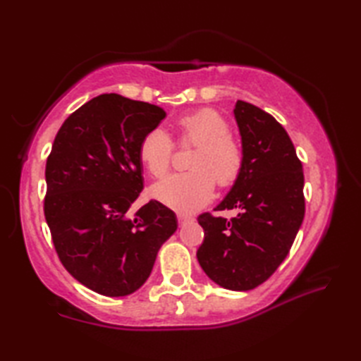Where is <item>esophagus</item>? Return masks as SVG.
<instances>
[{
	"mask_svg": "<svg viewBox=\"0 0 361 361\" xmlns=\"http://www.w3.org/2000/svg\"><path fill=\"white\" fill-rule=\"evenodd\" d=\"M176 219H178V224H186V221H189V220H192V217L190 216H188V214H185V212H178L176 214Z\"/></svg>",
	"mask_w": 361,
	"mask_h": 361,
	"instance_id": "esophagus-1",
	"label": "esophagus"
}]
</instances>
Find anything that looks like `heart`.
Returning a JSON list of instances; mask_svg holds the SVG:
<instances>
[{"mask_svg":"<svg viewBox=\"0 0 361 361\" xmlns=\"http://www.w3.org/2000/svg\"><path fill=\"white\" fill-rule=\"evenodd\" d=\"M228 121L220 113L203 109L176 122V144L195 145L188 166L190 171L164 176L152 188V195L169 208L189 212L211 200L216 189L229 188L243 169V149L229 133ZM144 169L152 176L167 172L173 158V142L161 128L145 135L137 149Z\"/></svg>","mask_w":361,"mask_h":361,"instance_id":"obj_1","label":"heart"}]
</instances>
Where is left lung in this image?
I'll return each mask as SVG.
<instances>
[{
  "instance_id": "8db88e82",
  "label": "left lung",
  "mask_w": 361,
  "mask_h": 361,
  "mask_svg": "<svg viewBox=\"0 0 361 361\" xmlns=\"http://www.w3.org/2000/svg\"><path fill=\"white\" fill-rule=\"evenodd\" d=\"M234 116L243 169L216 211L239 209L228 220L204 212L198 264L220 287L256 288L287 257L305 212L304 172L288 133L271 114L237 101Z\"/></svg>"
}]
</instances>
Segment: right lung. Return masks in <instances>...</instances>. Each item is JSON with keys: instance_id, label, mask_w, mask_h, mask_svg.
<instances>
[{"instance_id": "1", "label": "right lung", "mask_w": 361, "mask_h": 361, "mask_svg": "<svg viewBox=\"0 0 361 361\" xmlns=\"http://www.w3.org/2000/svg\"><path fill=\"white\" fill-rule=\"evenodd\" d=\"M164 118L158 105L101 94L66 118L46 159L43 209L54 248L99 295L140 288L176 229L175 212L157 200L128 217L144 188L140 142Z\"/></svg>"}]
</instances>
